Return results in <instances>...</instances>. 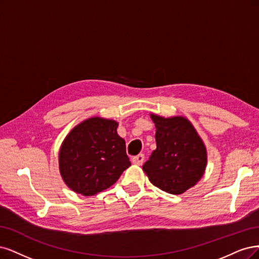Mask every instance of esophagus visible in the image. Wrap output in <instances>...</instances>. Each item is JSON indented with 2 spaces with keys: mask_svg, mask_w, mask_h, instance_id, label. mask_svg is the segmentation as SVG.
I'll return each instance as SVG.
<instances>
[{
  "mask_svg": "<svg viewBox=\"0 0 259 259\" xmlns=\"http://www.w3.org/2000/svg\"><path fill=\"white\" fill-rule=\"evenodd\" d=\"M131 161H132L133 164L140 165V164L143 163V161H144V155L143 154H140V155H138L136 157H133L132 159H131Z\"/></svg>",
  "mask_w": 259,
  "mask_h": 259,
  "instance_id": "esophagus-1",
  "label": "esophagus"
}]
</instances>
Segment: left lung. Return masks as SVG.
Instances as JSON below:
<instances>
[{"instance_id":"8db88e82","label":"left lung","mask_w":259,"mask_h":259,"mask_svg":"<svg viewBox=\"0 0 259 259\" xmlns=\"http://www.w3.org/2000/svg\"><path fill=\"white\" fill-rule=\"evenodd\" d=\"M156 127L157 148L143 171L152 184L172 195H181L203 177L207 153L202 139L184 116L163 117L151 114Z\"/></svg>"}]
</instances>
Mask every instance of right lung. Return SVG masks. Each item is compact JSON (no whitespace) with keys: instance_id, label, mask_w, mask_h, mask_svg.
Returning a JSON list of instances; mask_svg holds the SVG:
<instances>
[{"instance_id":"add662e5","label":"right lung","mask_w":259,"mask_h":259,"mask_svg":"<svg viewBox=\"0 0 259 259\" xmlns=\"http://www.w3.org/2000/svg\"><path fill=\"white\" fill-rule=\"evenodd\" d=\"M118 122L91 117L75 126L63 140L59 171L71 190L94 196L111 187L131 165Z\"/></svg>"}]
</instances>
